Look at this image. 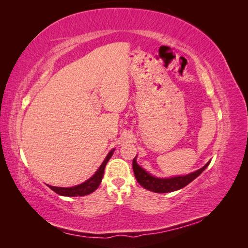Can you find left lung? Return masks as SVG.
<instances>
[{
  "instance_id": "left-lung-1",
  "label": "left lung",
  "mask_w": 248,
  "mask_h": 248,
  "mask_svg": "<svg viewBox=\"0 0 248 248\" xmlns=\"http://www.w3.org/2000/svg\"><path fill=\"white\" fill-rule=\"evenodd\" d=\"M138 156V155H136ZM136 156L134 157L132 166L136 180L144 188L155 193H170L181 189L182 187L186 186L188 183H191L194 179H196L200 173H202L205 168L210 164V161L200 170L193 171L191 173L184 176H175L170 178H159L152 176L151 173L146 171L143 167H140L138 162H136Z\"/></svg>"
}]
</instances>
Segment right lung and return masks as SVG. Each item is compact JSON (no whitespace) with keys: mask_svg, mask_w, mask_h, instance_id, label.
I'll return each mask as SVG.
<instances>
[{"mask_svg":"<svg viewBox=\"0 0 248 248\" xmlns=\"http://www.w3.org/2000/svg\"><path fill=\"white\" fill-rule=\"evenodd\" d=\"M114 151H115V149H112L108 152V155L105 156L104 161L102 162V164L100 165V167L97 170V171L93 173V177L87 179L85 182L78 184V186H70V187L52 186H49V184H46V186H48L52 189V191H54L56 194L62 195V196H67V197L85 196V195H88V194L94 192L102 181L105 165H107L108 160L112 157Z\"/></svg>","mask_w":248,"mask_h":248,"instance_id":"1","label":"right lung"}]
</instances>
